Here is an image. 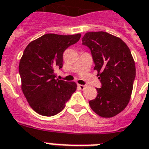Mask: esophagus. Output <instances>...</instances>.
Segmentation results:
<instances>
[{
    "instance_id": "obj_1",
    "label": "esophagus",
    "mask_w": 149,
    "mask_h": 149,
    "mask_svg": "<svg viewBox=\"0 0 149 149\" xmlns=\"http://www.w3.org/2000/svg\"><path fill=\"white\" fill-rule=\"evenodd\" d=\"M78 87H79L80 89H84L85 88H86V86H84V85H80V84H79V85H78Z\"/></svg>"
}]
</instances>
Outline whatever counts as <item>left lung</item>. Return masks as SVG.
I'll use <instances>...</instances> for the list:
<instances>
[{"label":"left lung","mask_w":149,"mask_h":149,"mask_svg":"<svg viewBox=\"0 0 149 149\" xmlns=\"http://www.w3.org/2000/svg\"><path fill=\"white\" fill-rule=\"evenodd\" d=\"M82 44L91 51L101 82L89 106L100 117H114L125 109L131 97L136 68L130 50L121 38L104 31L87 32Z\"/></svg>","instance_id":"1"}]
</instances>
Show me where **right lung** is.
<instances>
[{
  "mask_svg": "<svg viewBox=\"0 0 149 149\" xmlns=\"http://www.w3.org/2000/svg\"><path fill=\"white\" fill-rule=\"evenodd\" d=\"M80 38L81 33H46L26 47L19 65L21 89L39 115L52 116L60 112L75 92V82L56 79V70L63 67V52Z\"/></svg>",
  "mask_w": 149,
  "mask_h": 149,
  "instance_id": "right-lung-1",
  "label": "right lung"
}]
</instances>
